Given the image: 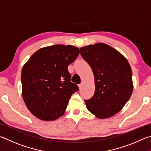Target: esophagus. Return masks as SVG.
<instances>
[{
	"mask_svg": "<svg viewBox=\"0 0 151 151\" xmlns=\"http://www.w3.org/2000/svg\"><path fill=\"white\" fill-rule=\"evenodd\" d=\"M83 83H80V84H79V86H78V87H79V89H82V88H83Z\"/></svg>",
	"mask_w": 151,
	"mask_h": 151,
	"instance_id": "34e87169",
	"label": "esophagus"
}]
</instances>
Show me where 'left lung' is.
I'll use <instances>...</instances> for the list:
<instances>
[{
  "label": "left lung",
  "mask_w": 151,
  "mask_h": 151,
  "mask_svg": "<svg viewBox=\"0 0 151 151\" xmlns=\"http://www.w3.org/2000/svg\"><path fill=\"white\" fill-rule=\"evenodd\" d=\"M81 55L91 66L95 93L85 100L87 109L100 119L109 118L123 109L133 93L132 70L124 55L104 43L81 47Z\"/></svg>",
  "instance_id": "left-lung-1"
}]
</instances>
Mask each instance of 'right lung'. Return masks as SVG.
<instances>
[{
	"label": "right lung",
	"mask_w": 151,
	"mask_h": 151,
	"mask_svg": "<svg viewBox=\"0 0 151 151\" xmlns=\"http://www.w3.org/2000/svg\"><path fill=\"white\" fill-rule=\"evenodd\" d=\"M71 45L42 47L23 65L22 96L28 109L43 121H54L64 114L71 95L78 90L70 81L68 65L80 54Z\"/></svg>",
	"instance_id": "add662e5"
}]
</instances>
